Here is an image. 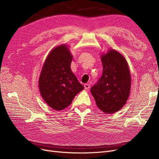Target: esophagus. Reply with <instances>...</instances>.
Listing matches in <instances>:
<instances>
[{
  "instance_id": "34e87169",
  "label": "esophagus",
  "mask_w": 159,
  "mask_h": 159,
  "mask_svg": "<svg viewBox=\"0 0 159 159\" xmlns=\"http://www.w3.org/2000/svg\"><path fill=\"white\" fill-rule=\"evenodd\" d=\"M84 88L85 89H88L90 88V85L88 84H84Z\"/></svg>"
}]
</instances>
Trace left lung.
Returning <instances> with one entry per match:
<instances>
[{
    "label": "left lung",
    "mask_w": 159,
    "mask_h": 159,
    "mask_svg": "<svg viewBox=\"0 0 159 159\" xmlns=\"http://www.w3.org/2000/svg\"><path fill=\"white\" fill-rule=\"evenodd\" d=\"M103 74L91 93L97 106L105 113H113L126 103L131 90V78L127 62L122 54L109 50L101 57Z\"/></svg>",
    "instance_id": "1"
}]
</instances>
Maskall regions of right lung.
Listing matches in <instances>:
<instances>
[{
  "mask_svg": "<svg viewBox=\"0 0 159 159\" xmlns=\"http://www.w3.org/2000/svg\"><path fill=\"white\" fill-rule=\"evenodd\" d=\"M72 58L68 47L60 45L49 53L41 71L38 81L41 96L56 111L68 107L84 89L71 70Z\"/></svg>",
  "mask_w": 159,
  "mask_h": 159,
  "instance_id": "obj_1",
  "label": "right lung"
}]
</instances>
